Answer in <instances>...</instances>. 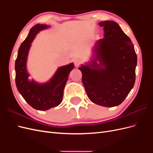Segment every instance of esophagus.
Listing matches in <instances>:
<instances>
[{"label": "esophagus", "instance_id": "esophagus-1", "mask_svg": "<svg viewBox=\"0 0 153 153\" xmlns=\"http://www.w3.org/2000/svg\"><path fill=\"white\" fill-rule=\"evenodd\" d=\"M74 62H75V64L78 66V65H80V64L82 63V60L79 58H76L75 59V60H74Z\"/></svg>", "mask_w": 153, "mask_h": 153}]
</instances>
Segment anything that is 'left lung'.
I'll return each instance as SVG.
<instances>
[{
	"label": "left lung",
	"instance_id": "obj_1",
	"mask_svg": "<svg viewBox=\"0 0 153 153\" xmlns=\"http://www.w3.org/2000/svg\"><path fill=\"white\" fill-rule=\"evenodd\" d=\"M99 25L104 30V38L96 41L94 48L100 64L94 60L79 69L89 100L112 107L123 103L135 84L137 57L131 39L116 22L103 21Z\"/></svg>",
	"mask_w": 153,
	"mask_h": 153
}]
</instances>
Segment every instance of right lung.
<instances>
[{
    "label": "right lung",
    "mask_w": 153,
    "mask_h": 153,
    "mask_svg": "<svg viewBox=\"0 0 153 153\" xmlns=\"http://www.w3.org/2000/svg\"><path fill=\"white\" fill-rule=\"evenodd\" d=\"M47 27V25L39 24L32 27L28 36L21 44L15 61L17 89L27 103L38 110H47L61 103L69 73L75 67L73 63H71L59 68L52 79L44 84H37L28 79L29 75L27 72L26 62L31 43L40 30Z\"/></svg>",
    "instance_id": "add662e5"
}]
</instances>
